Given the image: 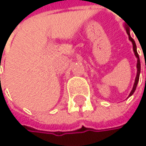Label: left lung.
<instances>
[{
    "instance_id": "obj_1",
    "label": "left lung",
    "mask_w": 146,
    "mask_h": 146,
    "mask_svg": "<svg viewBox=\"0 0 146 146\" xmlns=\"http://www.w3.org/2000/svg\"><path fill=\"white\" fill-rule=\"evenodd\" d=\"M125 29H126L127 34H128V35H129V40L131 41L132 44H133V49L134 55H135V56L137 57V75H136V78H135V81H134V84H133V89H132L131 92H130V94H129V96H131L133 94V92L135 91V90H136V87H137V84H138V82H139V73H140V61H139V54H138V52H137V47H136L135 41L133 40V39L131 36H130V33H129V28H128V27L126 26V27H125Z\"/></svg>"
}]
</instances>
